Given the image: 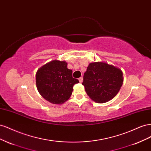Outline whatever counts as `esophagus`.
<instances>
[{
	"label": "esophagus",
	"mask_w": 151,
	"mask_h": 151,
	"mask_svg": "<svg viewBox=\"0 0 151 151\" xmlns=\"http://www.w3.org/2000/svg\"><path fill=\"white\" fill-rule=\"evenodd\" d=\"M79 82H80L81 83H83V77H81L80 78H79Z\"/></svg>",
	"instance_id": "obj_1"
}]
</instances>
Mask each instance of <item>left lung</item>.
<instances>
[{
  "mask_svg": "<svg viewBox=\"0 0 151 151\" xmlns=\"http://www.w3.org/2000/svg\"><path fill=\"white\" fill-rule=\"evenodd\" d=\"M122 71L105 62L89 63L82 83L91 99L99 103L112 99L123 84Z\"/></svg>",
  "mask_w": 151,
  "mask_h": 151,
  "instance_id": "1",
  "label": "left lung"
}]
</instances>
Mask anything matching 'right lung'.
<instances>
[{
	"instance_id": "1",
	"label": "right lung",
	"mask_w": 151,
	"mask_h": 151,
	"mask_svg": "<svg viewBox=\"0 0 151 151\" xmlns=\"http://www.w3.org/2000/svg\"><path fill=\"white\" fill-rule=\"evenodd\" d=\"M73 78L72 70L65 61L54 60L40 68L36 74V84L40 94L53 104H61L69 99L73 86L79 83Z\"/></svg>"
}]
</instances>
